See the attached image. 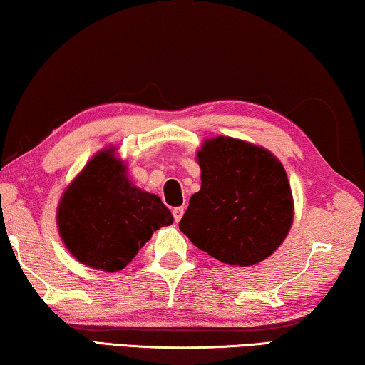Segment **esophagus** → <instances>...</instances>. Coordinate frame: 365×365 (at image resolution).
Masks as SVG:
<instances>
[{
    "instance_id": "obj_1",
    "label": "esophagus",
    "mask_w": 365,
    "mask_h": 365,
    "mask_svg": "<svg viewBox=\"0 0 365 365\" xmlns=\"http://www.w3.org/2000/svg\"><path fill=\"white\" fill-rule=\"evenodd\" d=\"M184 211H186V207H184V206L174 207V209H173V216H174V221H176V222L181 221V217H182Z\"/></svg>"
}]
</instances>
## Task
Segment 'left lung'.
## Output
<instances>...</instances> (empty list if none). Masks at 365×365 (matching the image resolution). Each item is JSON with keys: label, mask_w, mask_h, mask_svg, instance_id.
I'll return each mask as SVG.
<instances>
[{"label": "left lung", "mask_w": 365, "mask_h": 365, "mask_svg": "<svg viewBox=\"0 0 365 365\" xmlns=\"http://www.w3.org/2000/svg\"><path fill=\"white\" fill-rule=\"evenodd\" d=\"M201 189L179 229L217 261L254 266L271 256L292 224V192L282 164L266 149L219 136L197 153Z\"/></svg>", "instance_id": "obj_1"}]
</instances>
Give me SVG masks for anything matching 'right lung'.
I'll list each match as a JSON object with an SVG mask.
<instances>
[{
  "label": "right lung",
  "mask_w": 365,
  "mask_h": 365,
  "mask_svg": "<svg viewBox=\"0 0 365 365\" xmlns=\"http://www.w3.org/2000/svg\"><path fill=\"white\" fill-rule=\"evenodd\" d=\"M173 214L156 194L131 186L113 149L96 154L74 179L58 207L69 252L84 266L114 272L133 261Z\"/></svg>",
  "instance_id": "right-lung-1"
}]
</instances>
